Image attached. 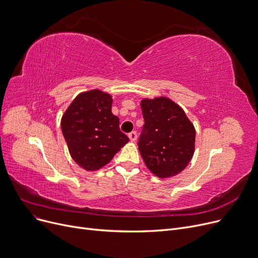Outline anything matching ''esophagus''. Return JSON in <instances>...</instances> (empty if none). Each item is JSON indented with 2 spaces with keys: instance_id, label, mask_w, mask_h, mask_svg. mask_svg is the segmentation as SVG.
Instances as JSON below:
<instances>
[{
  "instance_id": "1",
  "label": "esophagus",
  "mask_w": 258,
  "mask_h": 258,
  "mask_svg": "<svg viewBox=\"0 0 258 258\" xmlns=\"http://www.w3.org/2000/svg\"><path fill=\"white\" fill-rule=\"evenodd\" d=\"M128 138L132 142H135L137 140V133L136 132H132L131 134H128Z\"/></svg>"
}]
</instances>
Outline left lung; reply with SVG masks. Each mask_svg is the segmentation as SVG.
Instances as JSON below:
<instances>
[{"mask_svg": "<svg viewBox=\"0 0 258 258\" xmlns=\"http://www.w3.org/2000/svg\"><path fill=\"white\" fill-rule=\"evenodd\" d=\"M144 118L139 152L156 177L167 179L182 172L192 159L196 128L183 108L165 96L143 98Z\"/></svg>", "mask_w": 258, "mask_h": 258, "instance_id": "left-lung-1", "label": "left lung"}]
</instances>
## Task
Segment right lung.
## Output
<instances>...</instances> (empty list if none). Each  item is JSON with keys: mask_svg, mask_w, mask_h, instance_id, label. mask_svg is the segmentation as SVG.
I'll return each mask as SVG.
<instances>
[{"mask_svg": "<svg viewBox=\"0 0 258 258\" xmlns=\"http://www.w3.org/2000/svg\"><path fill=\"white\" fill-rule=\"evenodd\" d=\"M113 98L94 89L79 93L61 117V131L71 158L87 171L110 163L128 142L112 113Z\"/></svg>", "mask_w": 258, "mask_h": 258, "instance_id": "1", "label": "right lung"}]
</instances>
